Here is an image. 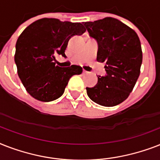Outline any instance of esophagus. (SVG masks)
I'll return each instance as SVG.
<instances>
[{"label": "esophagus", "instance_id": "34e87169", "mask_svg": "<svg viewBox=\"0 0 160 160\" xmlns=\"http://www.w3.org/2000/svg\"><path fill=\"white\" fill-rule=\"evenodd\" d=\"M83 73H84V74H85V75H87V74H89L90 72H88V71H86V70H83Z\"/></svg>", "mask_w": 160, "mask_h": 160}]
</instances>
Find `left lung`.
Instances as JSON below:
<instances>
[{
	"instance_id": "obj_1",
	"label": "left lung",
	"mask_w": 160,
	"mask_h": 160,
	"mask_svg": "<svg viewBox=\"0 0 160 160\" xmlns=\"http://www.w3.org/2000/svg\"><path fill=\"white\" fill-rule=\"evenodd\" d=\"M83 24L97 41V60L105 63L106 71L105 76H98L94 87H86L88 96L103 106L119 105L128 98L139 76L143 55L139 36L112 17Z\"/></svg>"
}]
</instances>
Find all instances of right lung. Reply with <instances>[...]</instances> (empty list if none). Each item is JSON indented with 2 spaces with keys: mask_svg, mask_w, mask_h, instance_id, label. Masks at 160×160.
<instances>
[{
  "mask_svg": "<svg viewBox=\"0 0 160 160\" xmlns=\"http://www.w3.org/2000/svg\"><path fill=\"white\" fill-rule=\"evenodd\" d=\"M85 30L81 23L43 18L27 26L17 39L15 63L26 91L40 101L50 102L63 95L69 80L82 73V68L55 65L56 55L65 57L68 41L81 36Z\"/></svg>",
  "mask_w": 160,
  "mask_h": 160,
  "instance_id": "1",
  "label": "right lung"
}]
</instances>
